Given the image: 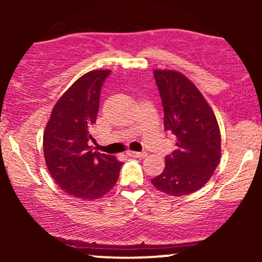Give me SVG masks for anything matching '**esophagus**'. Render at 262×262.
Returning a JSON list of instances; mask_svg holds the SVG:
<instances>
[{
  "label": "esophagus",
  "instance_id": "esophagus-1",
  "mask_svg": "<svg viewBox=\"0 0 262 262\" xmlns=\"http://www.w3.org/2000/svg\"><path fill=\"white\" fill-rule=\"evenodd\" d=\"M129 156H133V158H145L148 155L146 151H129Z\"/></svg>",
  "mask_w": 262,
  "mask_h": 262
}]
</instances>
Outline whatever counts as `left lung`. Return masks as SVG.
Returning a JSON list of instances; mask_svg holds the SVG:
<instances>
[{
  "mask_svg": "<svg viewBox=\"0 0 262 262\" xmlns=\"http://www.w3.org/2000/svg\"><path fill=\"white\" fill-rule=\"evenodd\" d=\"M164 107L165 130L176 139L165 169L151 180L169 196H186L206 185L221 159V132L212 108L185 75L154 70Z\"/></svg>",
  "mask_w": 262,
  "mask_h": 262,
  "instance_id": "1",
  "label": "left lung"
}]
</instances>
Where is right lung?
<instances>
[{"label": "right lung", "instance_id": "1", "mask_svg": "<svg viewBox=\"0 0 262 262\" xmlns=\"http://www.w3.org/2000/svg\"><path fill=\"white\" fill-rule=\"evenodd\" d=\"M111 70H93L81 76L54 106L44 130L47 167L65 193L96 200L118 180L122 162L93 151L92 125L97 119L101 89Z\"/></svg>", "mask_w": 262, "mask_h": 262}]
</instances>
